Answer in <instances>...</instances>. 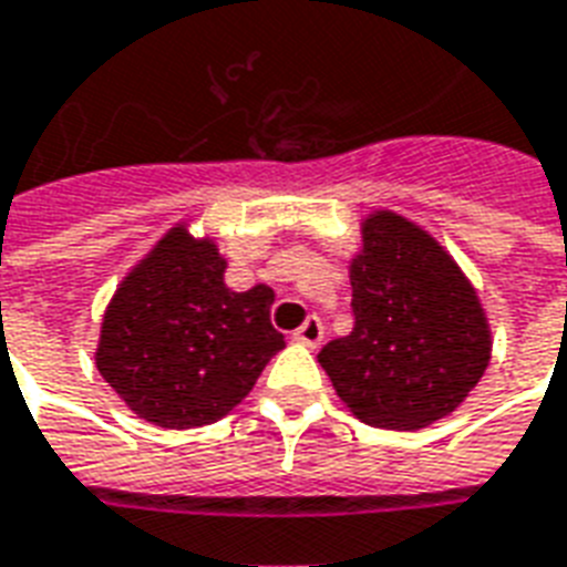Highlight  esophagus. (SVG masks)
I'll list each match as a JSON object with an SVG mask.
<instances>
[{
    "mask_svg": "<svg viewBox=\"0 0 567 567\" xmlns=\"http://www.w3.org/2000/svg\"><path fill=\"white\" fill-rule=\"evenodd\" d=\"M323 339V323L318 321V318H306L302 321V327L297 332H293V341H300V344H306V348H318Z\"/></svg>",
    "mask_w": 567,
    "mask_h": 567,
    "instance_id": "obj_1",
    "label": "esophagus"
}]
</instances>
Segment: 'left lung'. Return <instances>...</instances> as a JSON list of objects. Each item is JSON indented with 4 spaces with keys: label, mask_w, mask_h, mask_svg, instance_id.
Listing matches in <instances>:
<instances>
[{
    "label": "left lung",
    "mask_w": 567,
    "mask_h": 567,
    "mask_svg": "<svg viewBox=\"0 0 567 567\" xmlns=\"http://www.w3.org/2000/svg\"><path fill=\"white\" fill-rule=\"evenodd\" d=\"M353 330L318 353L332 389L374 427L416 431L461 408L491 362V323L455 258L392 210L362 223Z\"/></svg>",
    "instance_id": "left-lung-1"
}]
</instances>
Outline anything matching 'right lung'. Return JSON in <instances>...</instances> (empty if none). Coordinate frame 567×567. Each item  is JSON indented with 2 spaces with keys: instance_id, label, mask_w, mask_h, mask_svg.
Instances as JSON below:
<instances>
[{
  "instance_id": "1",
  "label": "right lung",
  "mask_w": 567,
  "mask_h": 567,
  "mask_svg": "<svg viewBox=\"0 0 567 567\" xmlns=\"http://www.w3.org/2000/svg\"><path fill=\"white\" fill-rule=\"evenodd\" d=\"M223 276L214 240L178 223L112 293L94 362L145 422L184 431L228 416L285 348L274 288L231 291Z\"/></svg>"
}]
</instances>
